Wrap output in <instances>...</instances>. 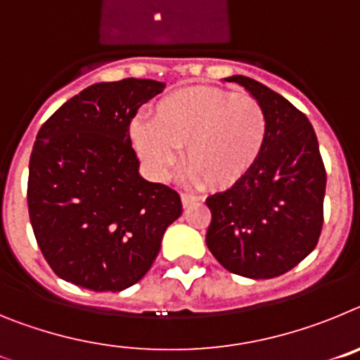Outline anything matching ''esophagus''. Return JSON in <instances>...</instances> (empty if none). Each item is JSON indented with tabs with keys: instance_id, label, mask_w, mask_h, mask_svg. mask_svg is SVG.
<instances>
[{
	"instance_id": "esophagus-1",
	"label": "esophagus",
	"mask_w": 360,
	"mask_h": 360,
	"mask_svg": "<svg viewBox=\"0 0 360 360\" xmlns=\"http://www.w3.org/2000/svg\"><path fill=\"white\" fill-rule=\"evenodd\" d=\"M198 196H195V195H187V193H184L182 195V205L184 207H189V205H193V203H196L198 202Z\"/></svg>"
}]
</instances>
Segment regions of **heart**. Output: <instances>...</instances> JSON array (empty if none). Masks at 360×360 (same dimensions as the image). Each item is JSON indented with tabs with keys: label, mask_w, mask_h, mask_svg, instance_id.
Listing matches in <instances>:
<instances>
[{
	"label": "heart",
	"mask_w": 360,
	"mask_h": 360,
	"mask_svg": "<svg viewBox=\"0 0 360 360\" xmlns=\"http://www.w3.org/2000/svg\"><path fill=\"white\" fill-rule=\"evenodd\" d=\"M269 135L263 106L250 95L219 88H186L164 95L151 110V120L136 117L129 136L153 176L164 178L184 160L191 180L212 189L241 182L262 157Z\"/></svg>",
	"instance_id": "obj_1"
}]
</instances>
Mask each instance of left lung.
I'll return each instance as SVG.
<instances>
[{"label": "left lung", "instance_id": "obj_1", "mask_svg": "<svg viewBox=\"0 0 360 360\" xmlns=\"http://www.w3.org/2000/svg\"><path fill=\"white\" fill-rule=\"evenodd\" d=\"M225 81L262 104L269 135L250 173L205 202L212 214L205 243L232 274L278 278L303 262L321 236L326 171L319 144L310 120L287 98L243 75Z\"/></svg>", "mask_w": 360, "mask_h": 360}]
</instances>
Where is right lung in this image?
I'll return each mask as SVG.
<instances>
[{
    "label": "right lung",
    "instance_id": "1",
    "mask_svg": "<svg viewBox=\"0 0 360 360\" xmlns=\"http://www.w3.org/2000/svg\"><path fill=\"white\" fill-rule=\"evenodd\" d=\"M164 82H97L41 126L28 165L37 245L65 281L120 292L141 281L165 229L182 214L176 191L139 173L129 122Z\"/></svg>",
    "mask_w": 360,
    "mask_h": 360
}]
</instances>
